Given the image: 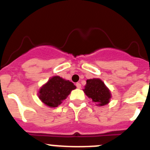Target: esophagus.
<instances>
[{
  "instance_id": "esophagus-1",
  "label": "esophagus",
  "mask_w": 150,
  "mask_h": 150,
  "mask_svg": "<svg viewBox=\"0 0 150 150\" xmlns=\"http://www.w3.org/2000/svg\"><path fill=\"white\" fill-rule=\"evenodd\" d=\"M76 86L77 88H81V84H80L79 83H77L76 84Z\"/></svg>"
}]
</instances>
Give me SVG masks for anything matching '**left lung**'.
Masks as SVG:
<instances>
[{"label":"left lung","mask_w":150,"mask_h":150,"mask_svg":"<svg viewBox=\"0 0 150 150\" xmlns=\"http://www.w3.org/2000/svg\"><path fill=\"white\" fill-rule=\"evenodd\" d=\"M83 91L97 106H104L109 104L112 98L109 88L98 78L87 79Z\"/></svg>","instance_id":"left-lung-1"}]
</instances>
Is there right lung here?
Listing matches in <instances>:
<instances>
[{
  "label": "right lung",
  "instance_id": "1",
  "mask_svg": "<svg viewBox=\"0 0 150 150\" xmlns=\"http://www.w3.org/2000/svg\"><path fill=\"white\" fill-rule=\"evenodd\" d=\"M76 88L72 82L54 76L40 88L38 95L40 100L46 106L57 107Z\"/></svg>",
  "mask_w": 150,
  "mask_h": 150
}]
</instances>
